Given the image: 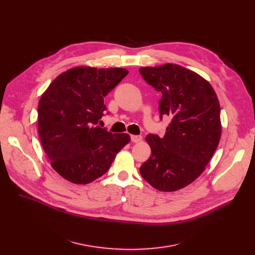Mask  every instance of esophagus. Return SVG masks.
I'll return each mask as SVG.
<instances>
[{
	"instance_id": "34e87169",
	"label": "esophagus",
	"mask_w": 255,
	"mask_h": 255,
	"mask_svg": "<svg viewBox=\"0 0 255 255\" xmlns=\"http://www.w3.org/2000/svg\"><path fill=\"white\" fill-rule=\"evenodd\" d=\"M141 140H142V136H140V135H132L131 136V141L134 143H139V142H141Z\"/></svg>"
}]
</instances>
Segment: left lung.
<instances>
[{
    "instance_id": "left-lung-1",
    "label": "left lung",
    "mask_w": 255,
    "mask_h": 255,
    "mask_svg": "<svg viewBox=\"0 0 255 255\" xmlns=\"http://www.w3.org/2000/svg\"><path fill=\"white\" fill-rule=\"evenodd\" d=\"M139 72L161 94L160 119L171 118L162 138L153 134L145 138L151 155L140 173L154 189L174 192L202 174L219 144V100L208 81L178 64L140 67Z\"/></svg>"
}]
</instances>
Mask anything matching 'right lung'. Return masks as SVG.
I'll return each mask as SVG.
<instances>
[{
  "mask_svg": "<svg viewBox=\"0 0 255 255\" xmlns=\"http://www.w3.org/2000/svg\"><path fill=\"white\" fill-rule=\"evenodd\" d=\"M125 68L78 66L62 72L38 104V133L53 169L66 180L87 185L105 174L130 142L126 133L98 126L104 98L126 76Z\"/></svg>",
  "mask_w": 255,
  "mask_h": 255,
  "instance_id": "add662e5",
  "label": "right lung"
}]
</instances>
